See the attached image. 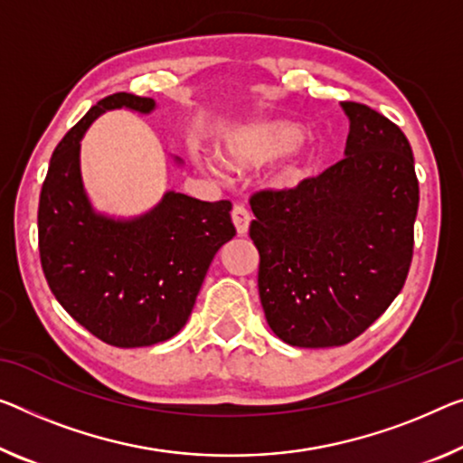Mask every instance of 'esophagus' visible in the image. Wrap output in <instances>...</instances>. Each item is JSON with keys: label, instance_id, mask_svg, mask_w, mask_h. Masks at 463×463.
<instances>
[{"label": "esophagus", "instance_id": "34e87169", "mask_svg": "<svg viewBox=\"0 0 463 463\" xmlns=\"http://www.w3.org/2000/svg\"><path fill=\"white\" fill-rule=\"evenodd\" d=\"M250 211H248L244 204H236L232 211V222L236 225V232L238 236H246L248 233V227H250Z\"/></svg>", "mask_w": 463, "mask_h": 463}]
</instances>
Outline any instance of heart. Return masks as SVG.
<instances>
[{"label":"heart","mask_w":463,"mask_h":463,"mask_svg":"<svg viewBox=\"0 0 463 463\" xmlns=\"http://www.w3.org/2000/svg\"><path fill=\"white\" fill-rule=\"evenodd\" d=\"M304 128L289 119H256L227 134L223 142V159L236 172H250L290 153L269 175L275 190H294L308 177L315 163V148L300 145ZM203 167L211 169L209 161L196 157Z\"/></svg>","instance_id":"heart-1"}]
</instances>
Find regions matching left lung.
Wrapping results in <instances>:
<instances>
[{"label":"left lung","mask_w":463,"mask_h":463,"mask_svg":"<svg viewBox=\"0 0 463 463\" xmlns=\"http://www.w3.org/2000/svg\"><path fill=\"white\" fill-rule=\"evenodd\" d=\"M341 108L345 157L294 190L250 198L262 310L298 347L364 333L402 291L414 248L420 190L408 138L366 105Z\"/></svg>","instance_id":"obj_1"}]
</instances>
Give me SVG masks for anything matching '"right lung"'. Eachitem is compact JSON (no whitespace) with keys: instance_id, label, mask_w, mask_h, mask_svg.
<instances>
[{"instance_id":"right-lung-1","label":"right lung","mask_w":463,"mask_h":463,"mask_svg":"<svg viewBox=\"0 0 463 463\" xmlns=\"http://www.w3.org/2000/svg\"><path fill=\"white\" fill-rule=\"evenodd\" d=\"M111 109L148 116L157 101L116 92L61 138L39 198L41 267L63 310L92 335L116 347H145L172 339L186 325L211 260L236 227L230 201L204 203L175 190L137 217L92 207L80 140ZM174 163L182 165V159Z\"/></svg>"}]
</instances>
